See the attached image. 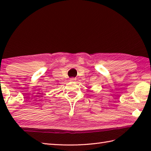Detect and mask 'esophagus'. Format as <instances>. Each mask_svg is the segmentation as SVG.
<instances>
[{
	"label": "esophagus",
	"instance_id": "esophagus-1",
	"mask_svg": "<svg viewBox=\"0 0 151 151\" xmlns=\"http://www.w3.org/2000/svg\"><path fill=\"white\" fill-rule=\"evenodd\" d=\"M70 81H76V78H70Z\"/></svg>",
	"mask_w": 151,
	"mask_h": 151
}]
</instances>
